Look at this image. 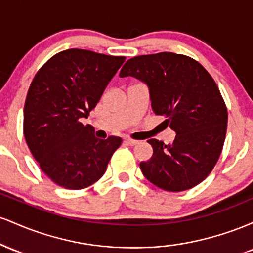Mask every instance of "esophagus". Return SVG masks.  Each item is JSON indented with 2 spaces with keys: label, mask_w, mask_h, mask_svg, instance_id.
I'll list each match as a JSON object with an SVG mask.
<instances>
[{
  "label": "esophagus",
  "mask_w": 253,
  "mask_h": 253,
  "mask_svg": "<svg viewBox=\"0 0 253 253\" xmlns=\"http://www.w3.org/2000/svg\"><path fill=\"white\" fill-rule=\"evenodd\" d=\"M125 143H126L127 145H130V146H134V145H136L139 143L138 140H133V139H125Z\"/></svg>",
  "instance_id": "1"
}]
</instances>
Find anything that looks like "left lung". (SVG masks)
I'll use <instances>...</instances> for the list:
<instances>
[{
    "mask_svg": "<svg viewBox=\"0 0 253 253\" xmlns=\"http://www.w3.org/2000/svg\"><path fill=\"white\" fill-rule=\"evenodd\" d=\"M119 76L146 84L153 113L176 133L172 144L147 140L153 155L140 163L144 176L173 193L201 183L221 155L227 129V108L208 71L193 58L161 52L130 58Z\"/></svg>",
    "mask_w": 253,
    "mask_h": 253,
    "instance_id": "obj_1",
    "label": "left lung"
}]
</instances>
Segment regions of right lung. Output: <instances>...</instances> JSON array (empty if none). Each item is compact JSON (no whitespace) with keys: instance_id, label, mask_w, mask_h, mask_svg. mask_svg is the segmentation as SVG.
<instances>
[{"instance_id":"right-lung-1","label":"right lung","mask_w":253,"mask_h":253,"mask_svg":"<svg viewBox=\"0 0 253 253\" xmlns=\"http://www.w3.org/2000/svg\"><path fill=\"white\" fill-rule=\"evenodd\" d=\"M125 57L70 48L57 53L32 81L24 109V134L40 169L56 184L78 190L106 172L123 140L98 139L81 123L96 107Z\"/></svg>"}]
</instances>
